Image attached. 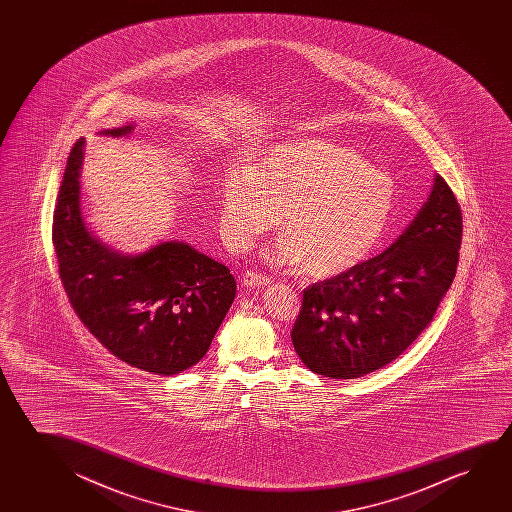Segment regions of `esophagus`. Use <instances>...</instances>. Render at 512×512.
Listing matches in <instances>:
<instances>
[{
  "label": "esophagus",
  "instance_id": "1",
  "mask_svg": "<svg viewBox=\"0 0 512 512\" xmlns=\"http://www.w3.org/2000/svg\"><path fill=\"white\" fill-rule=\"evenodd\" d=\"M271 283V278L267 274L257 273V271H246L243 274V285L246 287H266Z\"/></svg>",
  "mask_w": 512,
  "mask_h": 512
}]
</instances>
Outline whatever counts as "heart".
<instances>
[{
  "instance_id": "heart-1",
  "label": "heart",
  "mask_w": 512,
  "mask_h": 512,
  "mask_svg": "<svg viewBox=\"0 0 512 512\" xmlns=\"http://www.w3.org/2000/svg\"><path fill=\"white\" fill-rule=\"evenodd\" d=\"M395 201L390 176L353 148L323 138L274 145L259 164L231 168L222 183V224L250 246L278 224L274 259L330 278L364 260L383 236Z\"/></svg>"
}]
</instances>
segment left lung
<instances>
[{
	"mask_svg": "<svg viewBox=\"0 0 512 512\" xmlns=\"http://www.w3.org/2000/svg\"><path fill=\"white\" fill-rule=\"evenodd\" d=\"M460 204L442 176L385 252L302 292L292 343L311 371L353 379L378 371L427 329L455 280Z\"/></svg>",
	"mask_w": 512,
	"mask_h": 512,
	"instance_id": "left-lung-1",
	"label": "left lung"
}]
</instances>
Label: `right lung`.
<instances>
[{
	"label": "right lung",
	"instance_id": "right-lung-1",
	"mask_svg": "<svg viewBox=\"0 0 512 512\" xmlns=\"http://www.w3.org/2000/svg\"><path fill=\"white\" fill-rule=\"evenodd\" d=\"M133 126L103 131L131 133ZM84 140L71 147L57 194L52 243L71 308L112 355L173 376L206 355L236 295L231 271L182 241L122 255L92 236L80 211Z\"/></svg>",
	"mask_w": 512,
	"mask_h": 512
}]
</instances>
